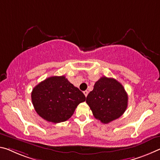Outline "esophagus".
I'll list each match as a JSON object with an SVG mask.
<instances>
[{"mask_svg":"<svg viewBox=\"0 0 160 160\" xmlns=\"http://www.w3.org/2000/svg\"><path fill=\"white\" fill-rule=\"evenodd\" d=\"M83 93H84V95H85V97H87L88 95V90H85V91H84V92H83Z\"/></svg>","mask_w":160,"mask_h":160,"instance_id":"34e87169","label":"esophagus"}]
</instances>
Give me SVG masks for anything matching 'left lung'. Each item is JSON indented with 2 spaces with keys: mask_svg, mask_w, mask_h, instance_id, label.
<instances>
[{
  "mask_svg": "<svg viewBox=\"0 0 160 160\" xmlns=\"http://www.w3.org/2000/svg\"><path fill=\"white\" fill-rule=\"evenodd\" d=\"M128 96L125 88L114 78L102 77L95 82L86 98L94 117L108 124L123 115L128 107Z\"/></svg>",
  "mask_w": 160,
  "mask_h": 160,
  "instance_id": "8db88e82",
  "label": "left lung"
}]
</instances>
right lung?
Here are the masks:
<instances>
[{
	"mask_svg": "<svg viewBox=\"0 0 160 160\" xmlns=\"http://www.w3.org/2000/svg\"><path fill=\"white\" fill-rule=\"evenodd\" d=\"M32 102L36 112L48 122L59 123L71 118L85 96L62 76H52L32 89Z\"/></svg>",
	"mask_w": 160,
	"mask_h": 160,
	"instance_id": "obj_1",
	"label": "right lung"
}]
</instances>
